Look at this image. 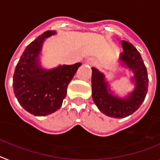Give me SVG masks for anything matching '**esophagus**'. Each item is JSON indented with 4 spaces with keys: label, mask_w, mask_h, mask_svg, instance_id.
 Wrapping results in <instances>:
<instances>
[{
    "label": "esophagus",
    "mask_w": 160,
    "mask_h": 160,
    "mask_svg": "<svg viewBox=\"0 0 160 160\" xmlns=\"http://www.w3.org/2000/svg\"><path fill=\"white\" fill-rule=\"evenodd\" d=\"M86 63L88 64V65H90V66L94 65V64H95V61L93 59H92V58H88V59L86 61Z\"/></svg>",
    "instance_id": "1"
}]
</instances>
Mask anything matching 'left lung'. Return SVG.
<instances>
[{"mask_svg": "<svg viewBox=\"0 0 160 160\" xmlns=\"http://www.w3.org/2000/svg\"><path fill=\"white\" fill-rule=\"evenodd\" d=\"M123 52L119 55L121 65L133 72L135 88L126 98L112 94L105 76L92 68V98L95 105L104 115L113 118H124L132 115L144 102L148 90L149 79L140 53L132 44L122 41Z\"/></svg>", "mask_w": 160, "mask_h": 160, "instance_id": "left-lung-1", "label": "left lung"}]
</instances>
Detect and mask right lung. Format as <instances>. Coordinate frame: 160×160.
Instances as JSON below:
<instances>
[{"label":"right lung","instance_id":"1","mask_svg":"<svg viewBox=\"0 0 160 160\" xmlns=\"http://www.w3.org/2000/svg\"><path fill=\"white\" fill-rule=\"evenodd\" d=\"M56 34L47 31L28 45L20 57L13 76L15 97L24 109L32 115L45 116L59 109L67 95V88L80 62L43 68L39 56L45 38Z\"/></svg>","mask_w":160,"mask_h":160}]
</instances>
